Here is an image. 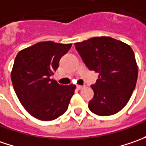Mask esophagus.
<instances>
[{"label": "esophagus", "instance_id": "esophagus-1", "mask_svg": "<svg viewBox=\"0 0 146 146\" xmlns=\"http://www.w3.org/2000/svg\"><path fill=\"white\" fill-rule=\"evenodd\" d=\"M76 87H77L78 89H82V88H84V86H83V85H79V84H78V85H76Z\"/></svg>", "mask_w": 146, "mask_h": 146}]
</instances>
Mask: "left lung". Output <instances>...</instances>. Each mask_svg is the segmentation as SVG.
I'll use <instances>...</instances> for the list:
<instances>
[{
  "label": "left lung",
  "mask_w": 146,
  "mask_h": 146,
  "mask_svg": "<svg viewBox=\"0 0 146 146\" xmlns=\"http://www.w3.org/2000/svg\"><path fill=\"white\" fill-rule=\"evenodd\" d=\"M75 45L85 65L99 74L91 86L94 96L88 102L89 110L101 116L118 113L128 102L137 80L132 48L109 36L93 37Z\"/></svg>",
  "instance_id": "obj_1"
}]
</instances>
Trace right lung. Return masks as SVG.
<instances>
[{"label": "right lung", "mask_w": 146, "mask_h": 146, "mask_svg": "<svg viewBox=\"0 0 146 146\" xmlns=\"http://www.w3.org/2000/svg\"><path fill=\"white\" fill-rule=\"evenodd\" d=\"M71 45L39 42L22 49L15 58L11 71L14 91L26 110L38 119H55L68 108L76 85H60L52 76Z\"/></svg>", "instance_id": "obj_1"}]
</instances>
